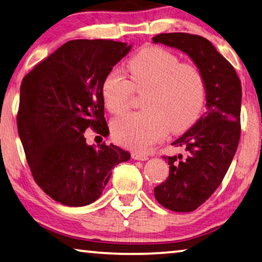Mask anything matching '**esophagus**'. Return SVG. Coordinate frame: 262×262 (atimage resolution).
<instances>
[{
    "instance_id": "obj_1",
    "label": "esophagus",
    "mask_w": 262,
    "mask_h": 262,
    "mask_svg": "<svg viewBox=\"0 0 262 262\" xmlns=\"http://www.w3.org/2000/svg\"><path fill=\"white\" fill-rule=\"evenodd\" d=\"M132 157L136 161H147L149 159L148 155H146V154H140V152H133Z\"/></svg>"
}]
</instances>
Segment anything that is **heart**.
<instances>
[{
    "label": "heart",
    "instance_id": "1",
    "mask_svg": "<svg viewBox=\"0 0 262 262\" xmlns=\"http://www.w3.org/2000/svg\"><path fill=\"white\" fill-rule=\"evenodd\" d=\"M129 79L119 70L106 74L101 97L111 113H121L133 92H143L144 111L133 112L112 122V135L121 146L144 151L170 130L182 133L197 121L205 103L206 86L193 65L161 47H147L127 63Z\"/></svg>",
    "mask_w": 262,
    "mask_h": 262
}]
</instances>
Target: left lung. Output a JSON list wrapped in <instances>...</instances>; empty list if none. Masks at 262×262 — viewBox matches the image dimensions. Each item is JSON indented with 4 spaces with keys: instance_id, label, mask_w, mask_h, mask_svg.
<instances>
[{
    "instance_id": "1",
    "label": "left lung",
    "mask_w": 262,
    "mask_h": 262,
    "mask_svg": "<svg viewBox=\"0 0 262 262\" xmlns=\"http://www.w3.org/2000/svg\"><path fill=\"white\" fill-rule=\"evenodd\" d=\"M152 43L186 53L205 80L206 112L171 143L184 148L186 157H163L170 165L169 177L154 189L162 206L191 212L221 185L238 148L242 82L233 66L204 37L171 32L155 36Z\"/></svg>"
}]
</instances>
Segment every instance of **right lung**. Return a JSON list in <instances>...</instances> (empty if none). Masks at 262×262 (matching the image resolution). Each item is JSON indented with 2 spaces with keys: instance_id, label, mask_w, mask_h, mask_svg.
Wrapping results in <instances>:
<instances>
[{
  "instance_id": "right-lung-1",
  "label": "right lung",
  "mask_w": 262,
  "mask_h": 262,
  "mask_svg": "<svg viewBox=\"0 0 262 262\" xmlns=\"http://www.w3.org/2000/svg\"><path fill=\"white\" fill-rule=\"evenodd\" d=\"M132 45L107 39L66 41L23 78L18 135L36 183L66 206L97 201L112 169L130 159L121 148L86 143L91 127L110 134L101 84Z\"/></svg>"
}]
</instances>
